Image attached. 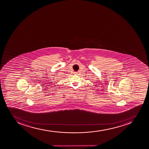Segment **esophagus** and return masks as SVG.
<instances>
[{
  "label": "esophagus",
  "instance_id": "obj_1",
  "mask_svg": "<svg viewBox=\"0 0 149 149\" xmlns=\"http://www.w3.org/2000/svg\"><path fill=\"white\" fill-rule=\"evenodd\" d=\"M75 74H78V72H75Z\"/></svg>",
  "mask_w": 149,
  "mask_h": 149
}]
</instances>
